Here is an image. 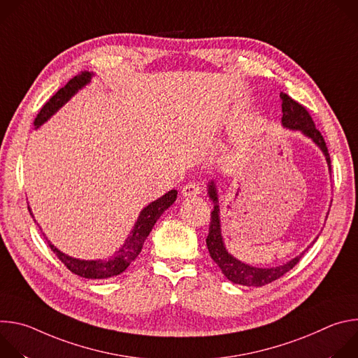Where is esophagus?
Returning a JSON list of instances; mask_svg holds the SVG:
<instances>
[{"instance_id":"1","label":"esophagus","mask_w":358,"mask_h":358,"mask_svg":"<svg viewBox=\"0 0 358 358\" xmlns=\"http://www.w3.org/2000/svg\"><path fill=\"white\" fill-rule=\"evenodd\" d=\"M201 192V187L198 185V184H195V182H188V184H185L184 187H182V189H181V194H182V196H195V195H198Z\"/></svg>"}]
</instances>
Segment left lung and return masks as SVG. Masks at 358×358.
<instances>
[{
  "label": "left lung",
  "instance_id": "obj_1",
  "mask_svg": "<svg viewBox=\"0 0 358 358\" xmlns=\"http://www.w3.org/2000/svg\"><path fill=\"white\" fill-rule=\"evenodd\" d=\"M282 99V124L286 129L290 130H299L301 131L306 137H309L313 140V143L323 151V155L326 157L329 170L331 173V166H330V156H329V150L326 145V141L322 136V133L316 129L315 122L309 112L306 110L304 106L297 103L296 100H293L290 96L286 93H280ZM208 195L214 202V210L211 213V222H210V232L207 236V246L210 250V255L213 261L220 266L222 273L228 280L236 285L242 286H253V287H259L265 286L285 273H287L303 257V253L308 250L316 239L308 246L304 252H301L299 257L290 259L289 262L275 266V268H255L250 265H246L236 258H234L232 255L227 250L222 235H221V220H220V206H218V194H217V187L214 180L208 184Z\"/></svg>",
  "mask_w": 358,
  "mask_h": 358
}]
</instances>
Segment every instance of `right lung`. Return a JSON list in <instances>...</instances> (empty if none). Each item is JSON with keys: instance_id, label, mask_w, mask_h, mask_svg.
Here are the masks:
<instances>
[{"instance_id": "right-lung-1", "label": "right lung", "mask_w": 358, "mask_h": 358, "mask_svg": "<svg viewBox=\"0 0 358 358\" xmlns=\"http://www.w3.org/2000/svg\"><path fill=\"white\" fill-rule=\"evenodd\" d=\"M93 73L83 71L79 75H76L75 78H72L64 87H61L52 97H50L46 103L42 106L41 112L38 113L34 126L35 129H38L41 124H43L50 116L55 115L66 101L82 87H85L90 79H92ZM177 198V191L171 189L169 192H166L163 196H160L159 199L150 202L147 207H144L130 232V235L127 236V239L124 241V243L122 245V248L115 252L113 257L108 258V259H99V261H82V259H76L72 257H68L64 252H61L57 246H54L50 243V241H48L49 248L54 250V253L59 258V261L75 275L80 276V278H86V279H108V278H113L120 275L122 272H124L127 269V266L138 257V253L141 252L143 243L147 239L148 234L151 232L152 227L157 222V220L162 217V214L171 207L174 201ZM29 214L31 208L28 207ZM34 218V215H32Z\"/></svg>"}]
</instances>
